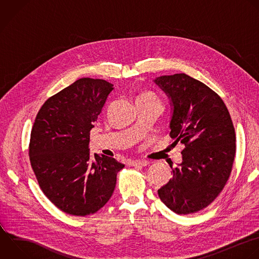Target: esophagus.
Returning <instances> with one entry per match:
<instances>
[{
	"instance_id": "34e87169",
	"label": "esophagus",
	"mask_w": 259,
	"mask_h": 259,
	"mask_svg": "<svg viewBox=\"0 0 259 259\" xmlns=\"http://www.w3.org/2000/svg\"><path fill=\"white\" fill-rule=\"evenodd\" d=\"M148 164H149V162L146 160H137V161H132L130 163V165L134 166V167H145Z\"/></svg>"
}]
</instances>
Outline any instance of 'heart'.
I'll return each mask as SVG.
<instances>
[{
    "label": "heart",
    "instance_id": "obj_1",
    "mask_svg": "<svg viewBox=\"0 0 259 259\" xmlns=\"http://www.w3.org/2000/svg\"><path fill=\"white\" fill-rule=\"evenodd\" d=\"M138 99H143V100H152V101H159V99L151 92H146V93H143L139 96Z\"/></svg>",
    "mask_w": 259,
    "mask_h": 259
}]
</instances>
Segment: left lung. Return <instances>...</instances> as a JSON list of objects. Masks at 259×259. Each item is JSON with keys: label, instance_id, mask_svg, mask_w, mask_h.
<instances>
[{"label": "left lung", "instance_id": "1", "mask_svg": "<svg viewBox=\"0 0 259 259\" xmlns=\"http://www.w3.org/2000/svg\"><path fill=\"white\" fill-rule=\"evenodd\" d=\"M155 83L173 106L170 137L185 146L182 163L158 189L163 203L178 214L199 211L224 189L236 154L235 128L222 98L186 74L161 76Z\"/></svg>", "mask_w": 259, "mask_h": 259}]
</instances>
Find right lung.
Returning <instances> with one entry per match:
<instances>
[{"label":"right lung","instance_id":"1","mask_svg":"<svg viewBox=\"0 0 259 259\" xmlns=\"http://www.w3.org/2000/svg\"><path fill=\"white\" fill-rule=\"evenodd\" d=\"M113 85L82 78L50 97L34 120L29 159L40 189L61 210L78 217L98 211L111 197L124 165L112 157L92 156L94 127Z\"/></svg>","mask_w":259,"mask_h":259}]
</instances>
